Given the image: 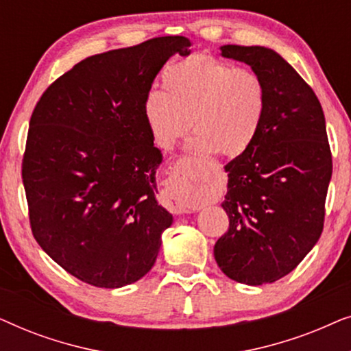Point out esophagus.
Returning a JSON list of instances; mask_svg holds the SVG:
<instances>
[{
	"label": "esophagus",
	"mask_w": 351,
	"mask_h": 351,
	"mask_svg": "<svg viewBox=\"0 0 351 351\" xmlns=\"http://www.w3.org/2000/svg\"><path fill=\"white\" fill-rule=\"evenodd\" d=\"M199 177L193 171L177 167L174 180L162 191V201L176 214H190L198 210Z\"/></svg>",
	"instance_id": "obj_1"
}]
</instances>
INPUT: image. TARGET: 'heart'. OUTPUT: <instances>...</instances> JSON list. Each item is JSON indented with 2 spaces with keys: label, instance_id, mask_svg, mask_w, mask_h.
I'll return each mask as SVG.
<instances>
[{
  "label": "heart",
  "instance_id": "heart-1",
  "mask_svg": "<svg viewBox=\"0 0 351 351\" xmlns=\"http://www.w3.org/2000/svg\"><path fill=\"white\" fill-rule=\"evenodd\" d=\"M161 90L143 99V117L158 147L171 150L190 129L191 147L238 156L261 131L267 89L251 69L233 66L209 56L176 62L161 75Z\"/></svg>",
  "mask_w": 351,
  "mask_h": 351
}]
</instances>
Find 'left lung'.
I'll list each match as a JSON object with an SVG mask.
<instances>
[{"label":"left lung","instance_id":"obj_1","mask_svg":"<svg viewBox=\"0 0 351 351\" xmlns=\"http://www.w3.org/2000/svg\"><path fill=\"white\" fill-rule=\"evenodd\" d=\"M220 49L261 76L267 110L252 145L225 166L222 208L230 227L214 257L230 280L261 286L291 273L319 239L332 155L318 97L278 52L237 45Z\"/></svg>","mask_w":351,"mask_h":351}]
</instances>
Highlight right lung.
<instances>
[{"label": "right lung", "instance_id": "obj_1", "mask_svg": "<svg viewBox=\"0 0 351 351\" xmlns=\"http://www.w3.org/2000/svg\"><path fill=\"white\" fill-rule=\"evenodd\" d=\"M185 36H160L81 60L57 78L30 118L22 180L32 233L52 261L95 287L152 270L172 215L155 198L162 160L143 99Z\"/></svg>", "mask_w": 351, "mask_h": 351}]
</instances>
